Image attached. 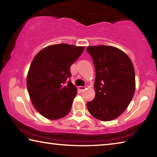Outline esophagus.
<instances>
[{"mask_svg": "<svg viewBox=\"0 0 157 157\" xmlns=\"http://www.w3.org/2000/svg\"><path fill=\"white\" fill-rule=\"evenodd\" d=\"M78 89H79V91H80L81 92H82L83 91H84V89H85V86H78Z\"/></svg>", "mask_w": 157, "mask_h": 157, "instance_id": "esophagus-1", "label": "esophagus"}]
</instances>
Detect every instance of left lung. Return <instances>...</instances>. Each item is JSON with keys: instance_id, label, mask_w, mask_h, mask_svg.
Listing matches in <instances>:
<instances>
[{"instance_id": "1", "label": "left lung", "mask_w": 157, "mask_h": 157, "mask_svg": "<svg viewBox=\"0 0 157 157\" xmlns=\"http://www.w3.org/2000/svg\"><path fill=\"white\" fill-rule=\"evenodd\" d=\"M95 69V95L86 103L98 120L110 121L123 113L135 92V72L129 57L113 46H88Z\"/></svg>"}]
</instances>
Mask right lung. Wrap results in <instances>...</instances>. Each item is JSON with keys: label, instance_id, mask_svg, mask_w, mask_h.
Masks as SVG:
<instances>
[{"label": "right lung", "instance_id": "add662e5", "mask_svg": "<svg viewBox=\"0 0 157 157\" xmlns=\"http://www.w3.org/2000/svg\"><path fill=\"white\" fill-rule=\"evenodd\" d=\"M84 46L66 44L44 48L33 60L27 76V88L34 108L45 118L56 120L68 115L77 88L68 78L71 66Z\"/></svg>", "mask_w": 157, "mask_h": 157}]
</instances>
